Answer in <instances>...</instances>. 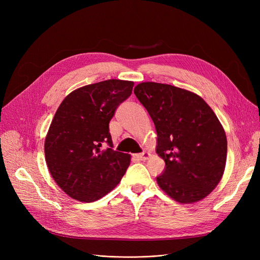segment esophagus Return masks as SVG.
I'll list each match as a JSON object with an SVG mask.
<instances>
[{
	"instance_id": "obj_1",
	"label": "esophagus",
	"mask_w": 260,
	"mask_h": 260,
	"mask_svg": "<svg viewBox=\"0 0 260 260\" xmlns=\"http://www.w3.org/2000/svg\"><path fill=\"white\" fill-rule=\"evenodd\" d=\"M148 156H149V154L146 153V152H143V153H141V154L135 155V157H136L138 160H145V159L148 158Z\"/></svg>"
}]
</instances>
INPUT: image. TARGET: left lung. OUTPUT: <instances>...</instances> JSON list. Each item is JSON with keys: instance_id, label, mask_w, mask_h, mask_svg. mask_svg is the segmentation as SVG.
<instances>
[{"instance_id": "obj_1", "label": "left lung", "mask_w": 260, "mask_h": 260, "mask_svg": "<svg viewBox=\"0 0 260 260\" xmlns=\"http://www.w3.org/2000/svg\"><path fill=\"white\" fill-rule=\"evenodd\" d=\"M135 94L155 124L156 153L166 162L156 178L159 187L182 204L206 198L226 160L225 132L215 113L198 94L170 84L142 82Z\"/></svg>"}]
</instances>
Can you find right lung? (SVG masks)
I'll return each mask as SVG.
<instances>
[{"mask_svg":"<svg viewBox=\"0 0 260 260\" xmlns=\"http://www.w3.org/2000/svg\"><path fill=\"white\" fill-rule=\"evenodd\" d=\"M133 84L111 79L84 85L68 94L55 113L45 138V160L55 182L74 200L103 198L127 171L130 155L113 149L109 121Z\"/></svg>","mask_w":260,"mask_h":260,"instance_id":"1","label":"right lung"}]
</instances>
